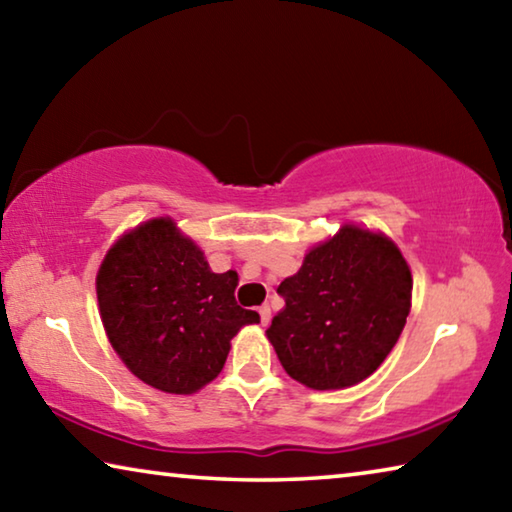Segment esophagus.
<instances>
[{"label": "esophagus", "mask_w": 512, "mask_h": 512, "mask_svg": "<svg viewBox=\"0 0 512 512\" xmlns=\"http://www.w3.org/2000/svg\"><path fill=\"white\" fill-rule=\"evenodd\" d=\"M259 316H262V325H268V323H271V307H268V305H262V307H259Z\"/></svg>", "instance_id": "1"}]
</instances>
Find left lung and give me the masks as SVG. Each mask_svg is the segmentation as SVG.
<instances>
[{"label": "left lung", "instance_id": "1", "mask_svg": "<svg viewBox=\"0 0 512 512\" xmlns=\"http://www.w3.org/2000/svg\"><path fill=\"white\" fill-rule=\"evenodd\" d=\"M411 289V271L391 239L343 225L277 287L284 309L266 336L300 384L316 391L354 386L400 339Z\"/></svg>", "mask_w": 512, "mask_h": 512}]
</instances>
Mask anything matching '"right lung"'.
Returning a JSON list of instances; mask_svg holds the SVG:
<instances>
[{
    "label": "right lung",
    "instance_id": "obj_1",
    "mask_svg": "<svg viewBox=\"0 0 512 512\" xmlns=\"http://www.w3.org/2000/svg\"><path fill=\"white\" fill-rule=\"evenodd\" d=\"M237 273H212L171 219H153L108 250L97 275L101 320L135 377L189 395L219 375L230 339L259 314L235 300Z\"/></svg>",
    "mask_w": 512,
    "mask_h": 512
}]
</instances>
